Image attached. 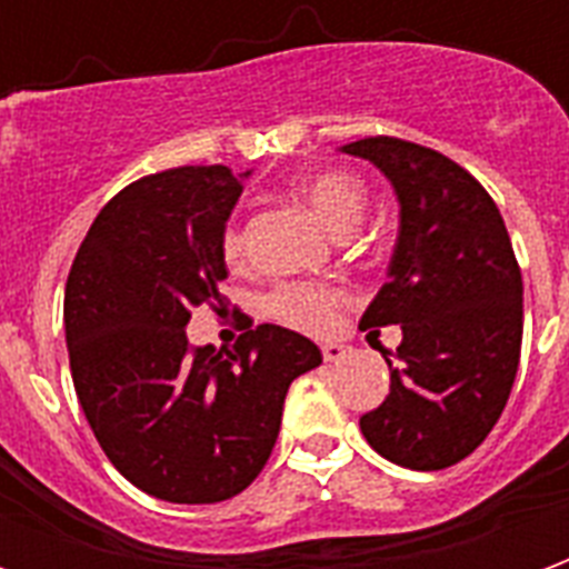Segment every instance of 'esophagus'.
<instances>
[{"instance_id":"34e87169","label":"esophagus","mask_w":569,"mask_h":569,"mask_svg":"<svg viewBox=\"0 0 569 569\" xmlns=\"http://www.w3.org/2000/svg\"><path fill=\"white\" fill-rule=\"evenodd\" d=\"M322 359L326 362H341V359H347V347L338 345V341H326L322 345Z\"/></svg>"}]
</instances>
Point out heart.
<instances>
[{
    "label": "heart",
    "mask_w": 569,
    "mask_h": 569,
    "mask_svg": "<svg viewBox=\"0 0 569 569\" xmlns=\"http://www.w3.org/2000/svg\"><path fill=\"white\" fill-rule=\"evenodd\" d=\"M296 194L338 237L350 234L357 228L362 212H366V203H369L366 182L359 176L347 173V170H320V173L308 176L296 186ZM222 249L228 261L243 259L247 234H243L240 224L224 228ZM338 301H341V292L335 286L301 283L298 280V283L277 286L271 296L264 298V310H268L271 320L283 322L289 329L322 335L335 326Z\"/></svg>",
    "instance_id": "b5f03b06"
}]
</instances>
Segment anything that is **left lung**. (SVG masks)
<instances>
[{
	"mask_svg": "<svg viewBox=\"0 0 569 569\" xmlns=\"http://www.w3.org/2000/svg\"><path fill=\"white\" fill-rule=\"evenodd\" d=\"M399 198L390 280L359 329L402 326L390 393L359 418L375 451L406 469L460 463L488 439L512 393L525 286L502 216L476 176L441 151L369 137L345 146Z\"/></svg>",
	"mask_w": 569,
	"mask_h": 569,
	"instance_id": "left-lung-1",
	"label": "left lung"
}]
</instances>
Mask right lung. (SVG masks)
Returning <instances> with one entry per match:
<instances>
[{
  "label": "right lung",
  "mask_w": 569,
  "mask_h": 569,
  "mask_svg": "<svg viewBox=\"0 0 569 569\" xmlns=\"http://www.w3.org/2000/svg\"><path fill=\"white\" fill-rule=\"evenodd\" d=\"M243 191L222 163L142 176L81 240L63 296L81 411L130 485L167 502H222L273 451L283 399L320 347L261 322L234 350L188 347L194 308L222 313L224 222Z\"/></svg>",
  "instance_id": "obj_1"
}]
</instances>
